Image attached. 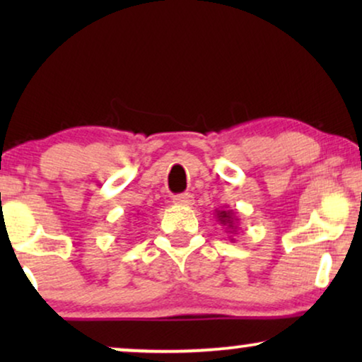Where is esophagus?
<instances>
[{
  "label": "esophagus",
  "mask_w": 362,
  "mask_h": 362,
  "mask_svg": "<svg viewBox=\"0 0 362 362\" xmlns=\"http://www.w3.org/2000/svg\"><path fill=\"white\" fill-rule=\"evenodd\" d=\"M192 201L194 199H192V194H189V192H182V194H177L173 197V202L180 206H191Z\"/></svg>",
  "instance_id": "1"
}]
</instances>
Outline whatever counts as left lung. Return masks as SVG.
I'll return each mask as SVG.
<instances>
[{"label":"left lung","instance_id":"8db88e82","mask_svg":"<svg viewBox=\"0 0 362 362\" xmlns=\"http://www.w3.org/2000/svg\"><path fill=\"white\" fill-rule=\"evenodd\" d=\"M216 219L221 226L226 227V232L229 234H237V229H239V217L235 216V212L232 209H217L216 211ZM234 242V239H230Z\"/></svg>","mask_w":362,"mask_h":362}]
</instances>
